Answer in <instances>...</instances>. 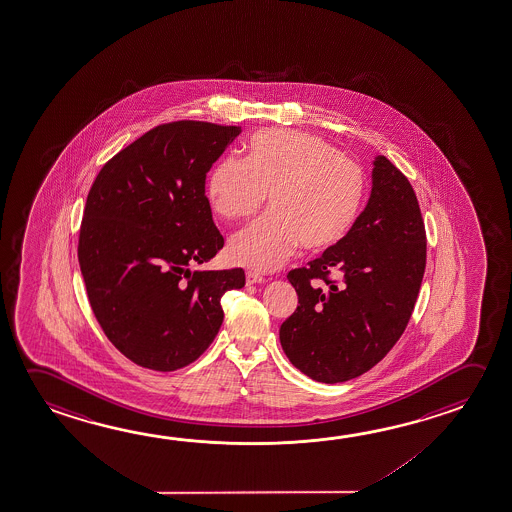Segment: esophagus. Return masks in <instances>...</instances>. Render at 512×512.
Masks as SVG:
<instances>
[{"label": "esophagus", "mask_w": 512, "mask_h": 512, "mask_svg": "<svg viewBox=\"0 0 512 512\" xmlns=\"http://www.w3.org/2000/svg\"><path fill=\"white\" fill-rule=\"evenodd\" d=\"M264 282V277L260 275V273H257V271H246V284L253 285V284H262Z\"/></svg>", "instance_id": "34e87169"}]
</instances>
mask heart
I'll return each mask as SVG.
<instances>
[{
  "mask_svg": "<svg viewBox=\"0 0 512 512\" xmlns=\"http://www.w3.org/2000/svg\"><path fill=\"white\" fill-rule=\"evenodd\" d=\"M269 210L232 235L230 259L275 269L298 244L310 252L339 243L361 212L366 176L361 166L316 135L262 130L248 143L246 160L227 155L210 171L207 196L219 218L243 219Z\"/></svg>",
  "mask_w": 512,
  "mask_h": 512,
  "instance_id": "b5f03b06",
  "label": "heart"
}]
</instances>
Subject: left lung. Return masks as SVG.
Listing matches in <instances>:
<instances>
[{
  "mask_svg": "<svg viewBox=\"0 0 512 512\" xmlns=\"http://www.w3.org/2000/svg\"><path fill=\"white\" fill-rule=\"evenodd\" d=\"M371 176L368 205L348 234L287 273L298 307L280 327V344L316 382H346L382 361L407 328L425 273L427 234L411 182L384 155Z\"/></svg>",
  "mask_w": 512,
  "mask_h": 512,
  "instance_id": "left-lung-1",
  "label": "left lung"
}]
</instances>
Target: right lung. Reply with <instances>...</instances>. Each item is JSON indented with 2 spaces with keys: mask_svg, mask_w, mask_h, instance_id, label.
<instances>
[{
  "mask_svg": "<svg viewBox=\"0 0 512 512\" xmlns=\"http://www.w3.org/2000/svg\"><path fill=\"white\" fill-rule=\"evenodd\" d=\"M241 126H155L101 168L87 194L78 262L94 316L137 366L175 371L202 355L223 323L221 296L241 268L191 271L223 248L205 178Z\"/></svg>",
  "mask_w": 512,
  "mask_h": 512,
  "instance_id": "add662e5",
  "label": "right lung"
}]
</instances>
